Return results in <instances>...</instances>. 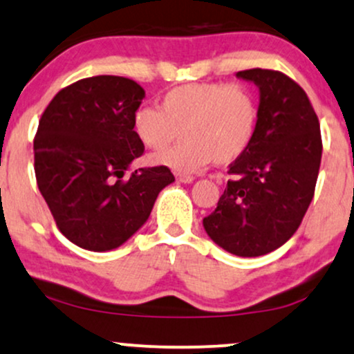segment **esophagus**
Masks as SVG:
<instances>
[{"instance_id": "obj_1", "label": "esophagus", "mask_w": 354, "mask_h": 354, "mask_svg": "<svg viewBox=\"0 0 354 354\" xmlns=\"http://www.w3.org/2000/svg\"><path fill=\"white\" fill-rule=\"evenodd\" d=\"M177 180L182 182V184H192V182L195 180V177H192V176H180V174H178Z\"/></svg>"}]
</instances>
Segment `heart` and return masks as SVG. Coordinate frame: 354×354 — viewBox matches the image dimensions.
Listing matches in <instances>:
<instances>
[{
	"label": "heart",
	"instance_id": "obj_1",
	"mask_svg": "<svg viewBox=\"0 0 354 354\" xmlns=\"http://www.w3.org/2000/svg\"><path fill=\"white\" fill-rule=\"evenodd\" d=\"M257 120V101L247 87L194 82L170 89L160 107H137L132 131L152 151L167 147L180 131L184 140L152 156V162L178 174H194L212 160L227 165L239 159L252 144Z\"/></svg>",
	"mask_w": 354,
	"mask_h": 354
}]
</instances>
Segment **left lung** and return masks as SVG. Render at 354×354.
Returning <instances> with one entry per match:
<instances>
[{"instance_id": "8db88e82", "label": "left lung", "mask_w": 354, "mask_h": 354, "mask_svg": "<svg viewBox=\"0 0 354 354\" xmlns=\"http://www.w3.org/2000/svg\"><path fill=\"white\" fill-rule=\"evenodd\" d=\"M236 77L260 91L257 131L230 164L234 178L203 228L228 253L260 257L288 242L300 227L317 185L322 134L308 95L293 79L259 68Z\"/></svg>"}]
</instances>
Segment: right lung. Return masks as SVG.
I'll list each match as a JSON object with an SVG mask.
<instances>
[{"mask_svg":"<svg viewBox=\"0 0 354 354\" xmlns=\"http://www.w3.org/2000/svg\"><path fill=\"white\" fill-rule=\"evenodd\" d=\"M145 91L120 76H94L59 91L35 137L39 192L61 234L91 252L114 250L147 222L157 195L172 184L160 167L124 174L144 153L132 114Z\"/></svg>","mask_w":354,"mask_h":354,"instance_id":"1","label":"right lung"}]
</instances>
